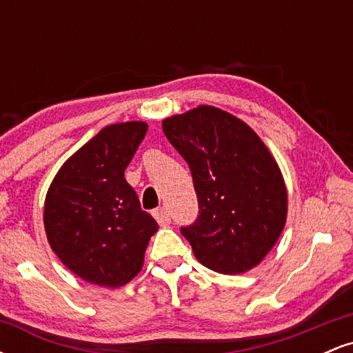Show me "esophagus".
I'll return each mask as SVG.
<instances>
[{
    "mask_svg": "<svg viewBox=\"0 0 353 353\" xmlns=\"http://www.w3.org/2000/svg\"><path fill=\"white\" fill-rule=\"evenodd\" d=\"M154 217H156V221L159 222V225H163V228L171 224V216H169L168 209H164V208L156 209L154 210Z\"/></svg>",
    "mask_w": 353,
    "mask_h": 353,
    "instance_id": "34e87169",
    "label": "esophagus"
}]
</instances>
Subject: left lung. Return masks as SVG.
Returning a JSON list of instances; mask_svg holds the SVG:
<instances>
[{"instance_id":"obj_1","label":"left lung","mask_w":353,"mask_h":353,"mask_svg":"<svg viewBox=\"0 0 353 353\" xmlns=\"http://www.w3.org/2000/svg\"><path fill=\"white\" fill-rule=\"evenodd\" d=\"M163 131L192 174L199 216L181 232L197 261L228 275L261 264L287 219L283 177L261 137L212 106L168 117Z\"/></svg>"}]
</instances>
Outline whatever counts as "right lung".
<instances>
[{
	"label": "right lung",
	"instance_id": "1",
	"mask_svg": "<svg viewBox=\"0 0 353 353\" xmlns=\"http://www.w3.org/2000/svg\"><path fill=\"white\" fill-rule=\"evenodd\" d=\"M145 132L141 121L106 125L63 164L46 194L48 242L86 282L112 289L132 281L159 229L124 179Z\"/></svg>",
	"mask_w": 353,
	"mask_h": 353
}]
</instances>
